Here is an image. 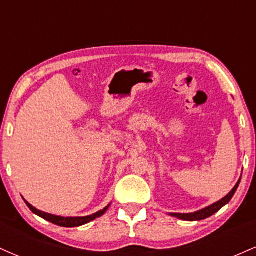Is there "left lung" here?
<instances>
[{
	"instance_id": "1",
	"label": "left lung",
	"mask_w": 256,
	"mask_h": 256,
	"mask_svg": "<svg viewBox=\"0 0 256 256\" xmlns=\"http://www.w3.org/2000/svg\"><path fill=\"white\" fill-rule=\"evenodd\" d=\"M240 183V180L237 182V184L234 186V189H232L224 198H222L220 201L216 202V204L208 206V207L204 208V210H198V212H194V213H183V214L182 213H170V214H171L172 216H176V218H178V219L186 220V222H198V220H204L206 218H208V216H213L214 213L218 212L220 208H222L225 204H228V202H230V200L232 198V196L234 195V192H236Z\"/></svg>"
}]
</instances>
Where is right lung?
Listing matches in <instances>:
<instances>
[{"mask_svg": "<svg viewBox=\"0 0 256 256\" xmlns=\"http://www.w3.org/2000/svg\"><path fill=\"white\" fill-rule=\"evenodd\" d=\"M25 204H28V207L32 210V213H34L36 216H40V218L48 220V222H52V224L62 226V228H76V226L88 224V222H92V220H95L96 218H100L101 216H104V214L107 212L108 207H110V204H108L107 207L104 208L102 210H98V212L91 214V216H67V218H64V216H52V214L42 212V210H38L37 208H34V206H31L28 201H25Z\"/></svg>", "mask_w": 256, "mask_h": 256, "instance_id": "add662e5", "label": "right lung"}]
</instances>
